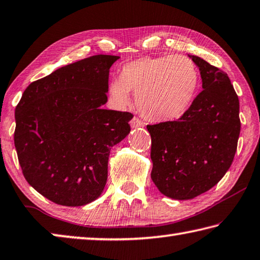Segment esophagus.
Here are the masks:
<instances>
[{
    "instance_id": "obj_1",
    "label": "esophagus",
    "mask_w": 260,
    "mask_h": 260,
    "mask_svg": "<svg viewBox=\"0 0 260 260\" xmlns=\"http://www.w3.org/2000/svg\"><path fill=\"white\" fill-rule=\"evenodd\" d=\"M132 128H141V127H144V122L142 120H140L139 118H132V120L129 121Z\"/></svg>"
}]
</instances>
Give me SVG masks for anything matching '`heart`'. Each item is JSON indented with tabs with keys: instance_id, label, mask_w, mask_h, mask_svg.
Instances as JSON below:
<instances>
[{
	"instance_id": "obj_1",
	"label": "heart",
	"mask_w": 260,
	"mask_h": 260,
	"mask_svg": "<svg viewBox=\"0 0 260 260\" xmlns=\"http://www.w3.org/2000/svg\"><path fill=\"white\" fill-rule=\"evenodd\" d=\"M199 85V70L187 56H142L122 66L120 78L109 84V95L116 107L125 108L132 91L144 117L173 120L190 109Z\"/></svg>"
}]
</instances>
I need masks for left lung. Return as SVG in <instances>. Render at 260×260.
<instances>
[{"mask_svg":"<svg viewBox=\"0 0 260 260\" xmlns=\"http://www.w3.org/2000/svg\"><path fill=\"white\" fill-rule=\"evenodd\" d=\"M202 91L178 120L148 125L152 178L164 196L193 199L218 183L232 165L241 122L228 74L197 55Z\"/></svg>","mask_w":260,"mask_h":260,"instance_id":"left-lung-1","label":"left lung"}]
</instances>
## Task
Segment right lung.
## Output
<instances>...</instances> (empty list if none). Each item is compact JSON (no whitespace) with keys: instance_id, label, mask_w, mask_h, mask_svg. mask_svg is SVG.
<instances>
[{"instance_id":"obj_1","label":"right lung","mask_w":260,"mask_h":260,"mask_svg":"<svg viewBox=\"0 0 260 260\" xmlns=\"http://www.w3.org/2000/svg\"><path fill=\"white\" fill-rule=\"evenodd\" d=\"M117 55L99 54L28 86L16 108L15 146L26 181L54 204L79 207L101 196L114 145L131 112L102 109Z\"/></svg>"}]
</instances>
